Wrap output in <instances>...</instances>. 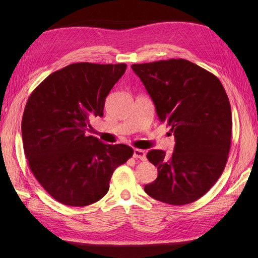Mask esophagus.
<instances>
[{"mask_svg": "<svg viewBox=\"0 0 258 258\" xmlns=\"http://www.w3.org/2000/svg\"><path fill=\"white\" fill-rule=\"evenodd\" d=\"M133 157L139 158V160H141V161H145L146 160V153L143 150L135 149L133 151Z\"/></svg>", "mask_w": 258, "mask_h": 258, "instance_id": "obj_1", "label": "esophagus"}]
</instances>
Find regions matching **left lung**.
Segmentation results:
<instances>
[{
	"label": "left lung",
	"instance_id": "obj_1",
	"mask_svg": "<svg viewBox=\"0 0 258 258\" xmlns=\"http://www.w3.org/2000/svg\"><path fill=\"white\" fill-rule=\"evenodd\" d=\"M155 105L158 119L171 126V156L151 150L147 158L157 178L147 195L171 205H185L205 195L225 168L232 138L231 104L215 75L187 59L133 64Z\"/></svg>",
	"mask_w": 258,
	"mask_h": 258
}]
</instances>
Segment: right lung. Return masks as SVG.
<instances>
[{
    "label": "right lung",
    "mask_w": 258,
    "mask_h": 258,
    "mask_svg": "<svg viewBox=\"0 0 258 258\" xmlns=\"http://www.w3.org/2000/svg\"><path fill=\"white\" fill-rule=\"evenodd\" d=\"M126 64L74 63L50 74L33 91L22 118L31 171L54 200L69 206L100 201L115 168L133 155L125 144L92 135L90 119L103 116L105 98Z\"/></svg>",
    "instance_id": "1"
}]
</instances>
